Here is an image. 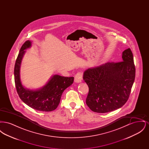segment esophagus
I'll return each instance as SVG.
<instances>
[{
	"mask_svg": "<svg viewBox=\"0 0 149 149\" xmlns=\"http://www.w3.org/2000/svg\"><path fill=\"white\" fill-rule=\"evenodd\" d=\"M82 80H83V73L81 72H78L75 75V77H74L75 82L79 83L81 82Z\"/></svg>",
	"mask_w": 149,
	"mask_h": 149,
	"instance_id": "34e87169",
	"label": "esophagus"
}]
</instances>
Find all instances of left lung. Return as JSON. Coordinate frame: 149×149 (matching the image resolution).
I'll use <instances>...</instances> for the list:
<instances>
[{
  "instance_id": "1",
  "label": "left lung",
  "mask_w": 149,
  "mask_h": 149,
  "mask_svg": "<svg viewBox=\"0 0 149 149\" xmlns=\"http://www.w3.org/2000/svg\"><path fill=\"white\" fill-rule=\"evenodd\" d=\"M122 57V61L107 63L84 72L83 79L89 87L86 103L93 112H111L127 102L136 69L130 48L123 52Z\"/></svg>"
}]
</instances>
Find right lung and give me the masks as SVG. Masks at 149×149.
I'll use <instances>...</instances> for the list:
<instances>
[{"label": "right lung", "instance_id": "1", "mask_svg": "<svg viewBox=\"0 0 149 149\" xmlns=\"http://www.w3.org/2000/svg\"><path fill=\"white\" fill-rule=\"evenodd\" d=\"M31 42L26 41L23 44L15 61L14 66V81L17 92L22 100L27 106L36 110L50 112L56 108L63 93L72 84L74 77L54 75L50 81L40 89L31 91L26 89L20 80V65L25 52L24 50L30 47Z\"/></svg>", "mask_w": 149, "mask_h": 149}]
</instances>
